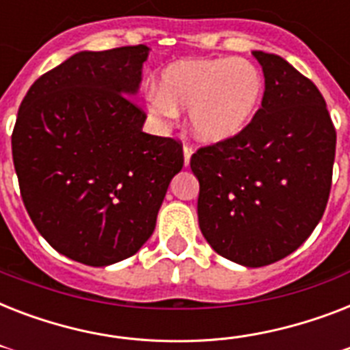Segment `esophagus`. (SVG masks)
I'll return each mask as SVG.
<instances>
[{"label":"esophagus","mask_w":350,"mask_h":350,"mask_svg":"<svg viewBox=\"0 0 350 350\" xmlns=\"http://www.w3.org/2000/svg\"><path fill=\"white\" fill-rule=\"evenodd\" d=\"M192 154H194V147H192L191 143H185V145H183V158H185V165H189Z\"/></svg>","instance_id":"34e87169"}]
</instances>
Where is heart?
Listing matches in <instances>:
<instances>
[{"label": "heart", "instance_id": "1", "mask_svg": "<svg viewBox=\"0 0 350 350\" xmlns=\"http://www.w3.org/2000/svg\"><path fill=\"white\" fill-rule=\"evenodd\" d=\"M263 76L243 57H189L170 63L147 92L148 112L172 123L191 111L192 132L203 142H225L249 125L263 98Z\"/></svg>", "mask_w": 350, "mask_h": 350}]
</instances>
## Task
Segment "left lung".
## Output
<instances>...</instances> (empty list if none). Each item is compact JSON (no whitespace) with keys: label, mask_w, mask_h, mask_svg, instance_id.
<instances>
[{"label":"left lung","mask_w":350,"mask_h":350,"mask_svg":"<svg viewBox=\"0 0 350 350\" xmlns=\"http://www.w3.org/2000/svg\"><path fill=\"white\" fill-rule=\"evenodd\" d=\"M265 76L261 109L238 136L200 147L198 219L219 256L271 265L298 249L325 213L336 129L309 78L283 57L252 52Z\"/></svg>","instance_id":"obj_1"}]
</instances>
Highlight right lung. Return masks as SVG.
<instances>
[{"instance_id":"obj_1","label":"right lung","mask_w":350,"mask_h":350,"mask_svg":"<svg viewBox=\"0 0 350 350\" xmlns=\"http://www.w3.org/2000/svg\"><path fill=\"white\" fill-rule=\"evenodd\" d=\"M147 56L145 45L78 52L19 105L12 159L25 208L57 252L85 265L136 254L183 167L180 139L145 134L147 114L126 96Z\"/></svg>"}]
</instances>
